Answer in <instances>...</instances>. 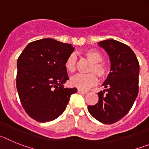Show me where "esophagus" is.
Instances as JSON below:
<instances>
[{
  "mask_svg": "<svg viewBox=\"0 0 149 149\" xmlns=\"http://www.w3.org/2000/svg\"><path fill=\"white\" fill-rule=\"evenodd\" d=\"M77 93H80V94H86V93H87V91L82 90V89H77Z\"/></svg>",
  "mask_w": 149,
  "mask_h": 149,
  "instance_id": "esophagus-1",
  "label": "esophagus"
}]
</instances>
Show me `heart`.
I'll return each instance as SVG.
<instances>
[{"instance_id":"obj_1","label":"heart","mask_w":149,"mask_h":149,"mask_svg":"<svg viewBox=\"0 0 149 149\" xmlns=\"http://www.w3.org/2000/svg\"><path fill=\"white\" fill-rule=\"evenodd\" d=\"M86 58L93 63L89 68V72H93L87 74H77L74 76L70 80V84L72 86L78 88L79 89H87L95 86L98 79L96 75L101 79H104L108 75L109 68L104 63H101L104 56L102 54L95 49H89L84 53ZM65 67L66 70L72 73L76 69V57L74 54L68 56L65 63ZM95 73L94 74V73Z\"/></svg>"}]
</instances>
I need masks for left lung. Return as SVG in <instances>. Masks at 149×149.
<instances>
[{
    "mask_svg": "<svg viewBox=\"0 0 149 149\" xmlns=\"http://www.w3.org/2000/svg\"><path fill=\"white\" fill-rule=\"evenodd\" d=\"M110 56L111 68L98 93V102L88 106L89 113L101 123L110 125L122 119L132 107L139 92V65L129 46L114 39L98 43Z\"/></svg>",
    "mask_w": 149,
    "mask_h": 149,
    "instance_id": "left-lung-1",
    "label": "left lung"
}]
</instances>
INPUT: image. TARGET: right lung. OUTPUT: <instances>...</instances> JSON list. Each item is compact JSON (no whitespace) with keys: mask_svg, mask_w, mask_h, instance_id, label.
I'll list each match as a JSON object with an SVG mask.
<instances>
[{"mask_svg":"<svg viewBox=\"0 0 149 149\" xmlns=\"http://www.w3.org/2000/svg\"><path fill=\"white\" fill-rule=\"evenodd\" d=\"M74 50L53 39L29 43L17 61L16 87L23 108L39 122L54 120L66 108L76 88H64L68 80L65 63Z\"/></svg>","mask_w":149,"mask_h":149,"instance_id":"add662e5","label":"right lung"}]
</instances>
